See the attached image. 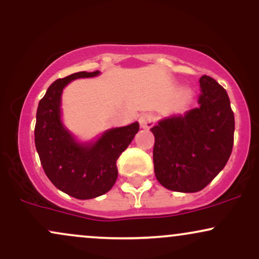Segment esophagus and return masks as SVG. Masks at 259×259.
Instances as JSON below:
<instances>
[{
    "label": "esophagus",
    "mask_w": 259,
    "mask_h": 259,
    "mask_svg": "<svg viewBox=\"0 0 259 259\" xmlns=\"http://www.w3.org/2000/svg\"><path fill=\"white\" fill-rule=\"evenodd\" d=\"M139 123H140V126H141L142 129L148 130L153 126L154 117L151 114V113H144V114L139 118Z\"/></svg>",
    "instance_id": "34e87169"
}]
</instances>
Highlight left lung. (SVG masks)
<instances>
[{"instance_id": "1", "label": "left lung", "mask_w": 259, "mask_h": 259, "mask_svg": "<svg viewBox=\"0 0 259 259\" xmlns=\"http://www.w3.org/2000/svg\"><path fill=\"white\" fill-rule=\"evenodd\" d=\"M200 85L198 108L151 129L154 174L171 191H201L225 167L233 151L235 119L227 91L208 75L201 76Z\"/></svg>"}]
</instances>
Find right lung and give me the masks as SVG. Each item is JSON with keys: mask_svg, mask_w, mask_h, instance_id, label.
Instances as JSON below:
<instances>
[{"mask_svg": "<svg viewBox=\"0 0 259 259\" xmlns=\"http://www.w3.org/2000/svg\"><path fill=\"white\" fill-rule=\"evenodd\" d=\"M100 72H79L57 79L40 100L35 124V146L51 183L78 200L108 192L118 177L117 159L139 132V123L111 129L92 145H79L61 123V95L68 82Z\"/></svg>", "mask_w": 259, "mask_h": 259, "instance_id": "right-lung-1", "label": "right lung"}]
</instances>
